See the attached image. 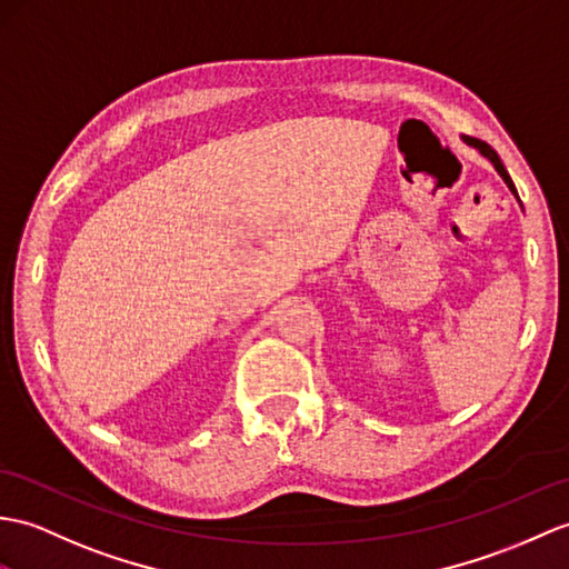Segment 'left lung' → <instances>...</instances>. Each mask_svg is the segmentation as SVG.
I'll return each instance as SVG.
<instances>
[{"label":"left lung","mask_w":569,"mask_h":569,"mask_svg":"<svg viewBox=\"0 0 569 569\" xmlns=\"http://www.w3.org/2000/svg\"><path fill=\"white\" fill-rule=\"evenodd\" d=\"M463 140L468 142V144H472V148L475 150H480V154L482 157H487V160H490L492 164H495V169L499 171V177L501 179H505V183H507V187H509V191L513 193V196H517L519 198V193H517V187H513V181H511V177H509V171H507V167L505 164H501V160H499V154L490 148V144H487V142H482V140H478V138H468V136H463Z\"/></svg>","instance_id":"left-lung-1"}]
</instances>
